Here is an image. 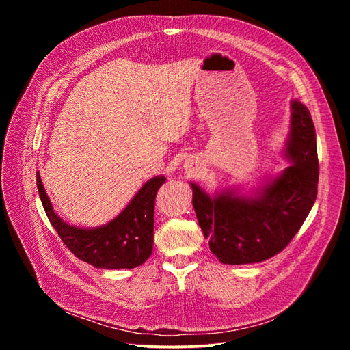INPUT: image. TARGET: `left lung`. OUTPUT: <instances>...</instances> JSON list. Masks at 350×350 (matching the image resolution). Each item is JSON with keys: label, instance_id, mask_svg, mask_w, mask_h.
Segmentation results:
<instances>
[{"label": "left lung", "instance_id": "obj_1", "mask_svg": "<svg viewBox=\"0 0 350 350\" xmlns=\"http://www.w3.org/2000/svg\"><path fill=\"white\" fill-rule=\"evenodd\" d=\"M291 133L283 154L292 163L250 194L226 188L207 194L194 183L193 206L210 251L224 264H251L276 256L311 211L319 185V156L311 113L291 103Z\"/></svg>", "mask_w": 350, "mask_h": 350}]
</instances>
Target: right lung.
Instances as JSON below:
<instances>
[{
	"label": "right lung",
	"instance_id": "right-lung-1",
	"mask_svg": "<svg viewBox=\"0 0 350 350\" xmlns=\"http://www.w3.org/2000/svg\"><path fill=\"white\" fill-rule=\"evenodd\" d=\"M166 181L163 175L144 183L121 213L107 225L77 228L66 224L52 207L44 184L36 172V185L42 206L66 247L84 262L98 269L118 270L139 267L153 251L154 198Z\"/></svg>",
	"mask_w": 350,
	"mask_h": 350
}]
</instances>
